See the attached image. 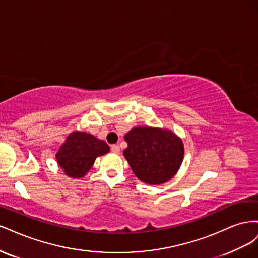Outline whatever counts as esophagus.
I'll list each match as a JSON object with an SVG mask.
<instances>
[{"label": "esophagus", "instance_id": "obj_1", "mask_svg": "<svg viewBox=\"0 0 258 258\" xmlns=\"http://www.w3.org/2000/svg\"><path fill=\"white\" fill-rule=\"evenodd\" d=\"M111 150H112V152H113V153H115V154H118V153L120 152V148H119V146H118V145H116V144H114V145H112V146H111Z\"/></svg>", "mask_w": 258, "mask_h": 258}]
</instances>
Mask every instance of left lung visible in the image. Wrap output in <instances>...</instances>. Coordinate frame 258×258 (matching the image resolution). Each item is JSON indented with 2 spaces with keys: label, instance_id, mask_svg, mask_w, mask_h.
Returning a JSON list of instances; mask_svg holds the SVG:
<instances>
[{
  "label": "left lung",
  "instance_id": "obj_1",
  "mask_svg": "<svg viewBox=\"0 0 258 258\" xmlns=\"http://www.w3.org/2000/svg\"><path fill=\"white\" fill-rule=\"evenodd\" d=\"M123 151L136 176L145 184L158 185L172 178L182 165V140L168 129L136 127L124 136Z\"/></svg>",
  "mask_w": 258,
  "mask_h": 258
}]
</instances>
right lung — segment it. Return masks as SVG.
Listing matches in <instances>:
<instances>
[{"instance_id": "1", "label": "right lung", "mask_w": 258, "mask_h": 258, "mask_svg": "<svg viewBox=\"0 0 258 258\" xmlns=\"http://www.w3.org/2000/svg\"><path fill=\"white\" fill-rule=\"evenodd\" d=\"M108 152L110 147L102 140L86 132L74 131L60 146L56 158L68 176L81 178L91 169L97 157Z\"/></svg>"}]
</instances>
